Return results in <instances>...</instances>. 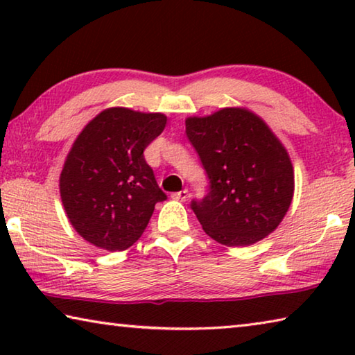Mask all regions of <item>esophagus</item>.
Instances as JSON below:
<instances>
[{"instance_id": "obj_1", "label": "esophagus", "mask_w": 355, "mask_h": 355, "mask_svg": "<svg viewBox=\"0 0 355 355\" xmlns=\"http://www.w3.org/2000/svg\"><path fill=\"white\" fill-rule=\"evenodd\" d=\"M172 199L180 200V202H186V200L189 199V192H188V189H183V191H180V192H175V194H172Z\"/></svg>"}]
</instances>
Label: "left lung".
<instances>
[{
    "label": "left lung",
    "instance_id": "obj_1",
    "mask_svg": "<svg viewBox=\"0 0 355 355\" xmlns=\"http://www.w3.org/2000/svg\"><path fill=\"white\" fill-rule=\"evenodd\" d=\"M184 123L209 178L208 194L191 203L202 228L228 248L261 241L293 200L294 171L284 144L245 107H222Z\"/></svg>",
    "mask_w": 355,
    "mask_h": 355
}]
</instances>
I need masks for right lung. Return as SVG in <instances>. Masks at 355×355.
Masks as SVG:
<instances>
[{
  "label": "right lung",
  "mask_w": 355,
  "mask_h": 355,
  "mask_svg": "<svg viewBox=\"0 0 355 355\" xmlns=\"http://www.w3.org/2000/svg\"><path fill=\"white\" fill-rule=\"evenodd\" d=\"M166 123L161 112L107 107L75 139L59 192L71 227L95 248L128 249L146 230L156 202L167 199L144 158Z\"/></svg>",
  "instance_id": "right-lung-1"
}]
</instances>
